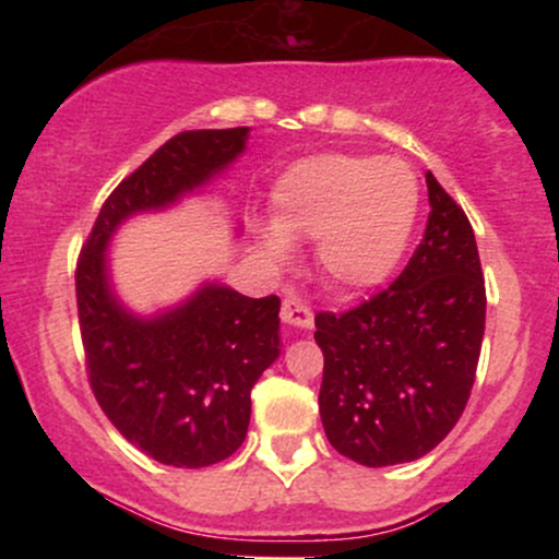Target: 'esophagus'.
<instances>
[{"label": "esophagus", "mask_w": 559, "mask_h": 559, "mask_svg": "<svg viewBox=\"0 0 559 559\" xmlns=\"http://www.w3.org/2000/svg\"><path fill=\"white\" fill-rule=\"evenodd\" d=\"M281 320H284L286 325H292V329H299V331H310L312 323H316L310 307H307L301 299H294V297L284 299V305H281Z\"/></svg>", "instance_id": "obj_1"}]
</instances>
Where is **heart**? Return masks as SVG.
Instances as JSON below:
<instances>
[{
    "mask_svg": "<svg viewBox=\"0 0 559 559\" xmlns=\"http://www.w3.org/2000/svg\"><path fill=\"white\" fill-rule=\"evenodd\" d=\"M271 197L273 226L260 234L267 262L286 267L292 247L316 241L318 271L342 294L386 284L418 217V183L402 163L344 152L297 159Z\"/></svg>",
    "mask_w": 559,
    "mask_h": 559,
    "instance_id": "1",
    "label": "heart"
}]
</instances>
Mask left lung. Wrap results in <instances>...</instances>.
Returning <instances> with one entry per match:
<instances>
[{"label": "left lung", "mask_w": 559, "mask_h": 559, "mask_svg": "<svg viewBox=\"0 0 559 559\" xmlns=\"http://www.w3.org/2000/svg\"><path fill=\"white\" fill-rule=\"evenodd\" d=\"M428 226L400 278L344 316L318 312L320 420L331 447L368 467L413 463L463 415L484 342L476 236L433 173Z\"/></svg>", "instance_id": "left-lung-1"}]
</instances>
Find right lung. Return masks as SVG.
<instances>
[{
  "mask_svg": "<svg viewBox=\"0 0 559 559\" xmlns=\"http://www.w3.org/2000/svg\"><path fill=\"white\" fill-rule=\"evenodd\" d=\"M249 128L183 131L126 178L96 217L75 271L94 396L120 433L173 467H207L243 444L258 378L281 355V299L202 281L139 316L118 297L107 249L126 221L202 194L247 150ZM239 230V226H236Z\"/></svg>",
  "mask_w": 559,
  "mask_h": 559,
  "instance_id": "right-lung-1",
  "label": "right lung"
}]
</instances>
